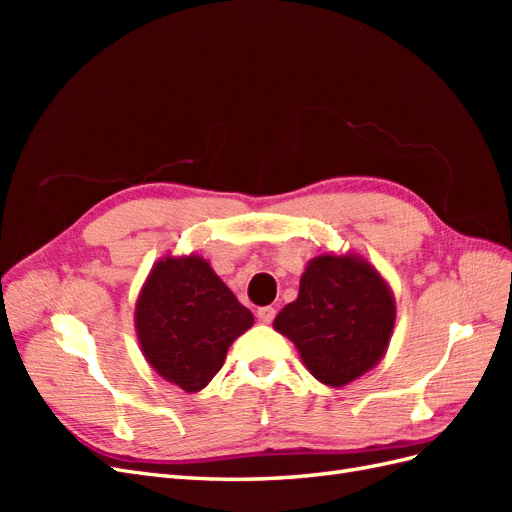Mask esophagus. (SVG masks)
Returning a JSON list of instances; mask_svg holds the SVG:
<instances>
[{
    "instance_id": "esophagus-1",
    "label": "esophagus",
    "mask_w": 512,
    "mask_h": 512,
    "mask_svg": "<svg viewBox=\"0 0 512 512\" xmlns=\"http://www.w3.org/2000/svg\"><path fill=\"white\" fill-rule=\"evenodd\" d=\"M256 316H258V320H260V322H267V324H269V322L275 318V309H273L271 305H267V307H260L258 312H256Z\"/></svg>"
}]
</instances>
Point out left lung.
Returning a JSON list of instances; mask_svg holds the SVG:
<instances>
[{
  "label": "left lung",
  "instance_id": "8db88e82",
  "mask_svg": "<svg viewBox=\"0 0 512 512\" xmlns=\"http://www.w3.org/2000/svg\"><path fill=\"white\" fill-rule=\"evenodd\" d=\"M395 318V294L367 258L327 252L307 262L299 297L273 329L297 346L309 374L339 389L384 359Z\"/></svg>",
  "mask_w": 512,
  "mask_h": 512
}]
</instances>
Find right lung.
<instances>
[{
	"instance_id": "obj_1",
	"label": "right lung",
	"mask_w": 512,
	"mask_h": 512,
	"mask_svg": "<svg viewBox=\"0 0 512 512\" xmlns=\"http://www.w3.org/2000/svg\"><path fill=\"white\" fill-rule=\"evenodd\" d=\"M254 324L209 260L166 254L138 292V346L160 378L185 393L203 391L226 361L230 344Z\"/></svg>"
}]
</instances>
